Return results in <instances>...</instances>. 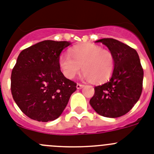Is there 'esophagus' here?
<instances>
[{
    "mask_svg": "<svg viewBox=\"0 0 154 154\" xmlns=\"http://www.w3.org/2000/svg\"><path fill=\"white\" fill-rule=\"evenodd\" d=\"M83 87H84V85H83V84H77V89H81Z\"/></svg>",
    "mask_w": 154,
    "mask_h": 154,
    "instance_id": "34e87169",
    "label": "esophagus"
}]
</instances>
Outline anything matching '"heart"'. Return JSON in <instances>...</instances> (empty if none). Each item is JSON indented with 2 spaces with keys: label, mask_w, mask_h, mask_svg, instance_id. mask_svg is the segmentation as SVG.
Masks as SVG:
<instances>
[{
  "label": "heart",
  "mask_w": 154,
  "mask_h": 154,
  "mask_svg": "<svg viewBox=\"0 0 154 154\" xmlns=\"http://www.w3.org/2000/svg\"><path fill=\"white\" fill-rule=\"evenodd\" d=\"M59 65L67 78L74 79L82 69L84 79L100 84L113 74L115 57L110 50L97 44H86L71 48L70 54L60 55Z\"/></svg>",
  "instance_id": "heart-1"
}]
</instances>
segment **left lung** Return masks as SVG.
<instances>
[{
	"label": "left lung",
	"mask_w": 154,
	"mask_h": 154,
	"mask_svg": "<svg viewBox=\"0 0 154 154\" xmlns=\"http://www.w3.org/2000/svg\"><path fill=\"white\" fill-rule=\"evenodd\" d=\"M96 42H101L113 52L115 67L110 80L94 87L90 104L103 117H121L132 109L142 93L143 70L139 55L134 48L113 38Z\"/></svg>",
	"instance_id": "obj_1"
}]
</instances>
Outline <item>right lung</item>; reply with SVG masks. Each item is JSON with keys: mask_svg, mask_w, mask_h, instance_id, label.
Here are the masks:
<instances>
[{"mask_svg": "<svg viewBox=\"0 0 154 154\" xmlns=\"http://www.w3.org/2000/svg\"><path fill=\"white\" fill-rule=\"evenodd\" d=\"M67 41H44L23 50L11 77L15 103L26 116L41 122L60 117L77 84L63 76L59 65Z\"/></svg>", "mask_w": 154, "mask_h": 154, "instance_id": "1", "label": "right lung"}]
</instances>
